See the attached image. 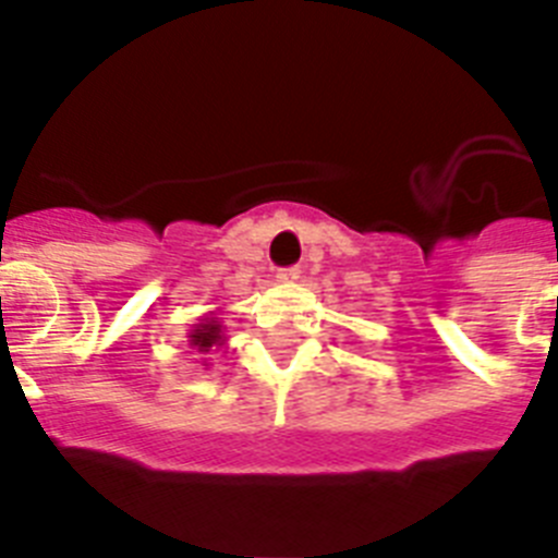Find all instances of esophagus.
<instances>
[{
  "label": "esophagus",
  "mask_w": 558,
  "mask_h": 558,
  "mask_svg": "<svg viewBox=\"0 0 558 558\" xmlns=\"http://www.w3.org/2000/svg\"><path fill=\"white\" fill-rule=\"evenodd\" d=\"M299 274H302V270L295 268V265H290V268H279L276 270V282H293V279H299Z\"/></svg>",
  "instance_id": "esophagus-1"
}]
</instances>
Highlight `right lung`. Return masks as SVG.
Returning a JSON list of instances; mask_svg holds the SVG:
<instances>
[{
  "mask_svg": "<svg viewBox=\"0 0 558 558\" xmlns=\"http://www.w3.org/2000/svg\"><path fill=\"white\" fill-rule=\"evenodd\" d=\"M223 324L215 318V315H204L201 318V324H195V327L190 329V343L198 352H209L211 347H223Z\"/></svg>",
  "mask_w": 558,
  "mask_h": 558,
  "instance_id": "right-lung-1",
  "label": "right lung"
}]
</instances>
